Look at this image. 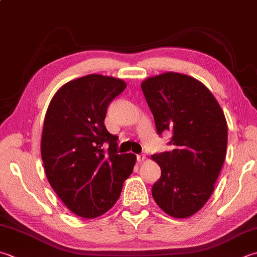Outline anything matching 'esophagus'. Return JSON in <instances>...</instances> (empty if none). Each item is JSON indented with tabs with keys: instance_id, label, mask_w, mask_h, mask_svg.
Wrapping results in <instances>:
<instances>
[{
	"instance_id": "esophagus-1",
	"label": "esophagus",
	"mask_w": 257,
	"mask_h": 257,
	"mask_svg": "<svg viewBox=\"0 0 257 257\" xmlns=\"http://www.w3.org/2000/svg\"><path fill=\"white\" fill-rule=\"evenodd\" d=\"M146 159V156L145 155H137V162L138 163H142Z\"/></svg>"
}]
</instances>
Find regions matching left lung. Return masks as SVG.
I'll use <instances>...</instances> for the list:
<instances>
[{
  "label": "left lung",
  "instance_id": "1",
  "mask_svg": "<svg viewBox=\"0 0 257 257\" xmlns=\"http://www.w3.org/2000/svg\"><path fill=\"white\" fill-rule=\"evenodd\" d=\"M142 89L158 135L170 132L172 152L152 156L162 176L152 188L166 214L187 218L212 196L227 147V122L209 89L177 72L147 78Z\"/></svg>",
  "mask_w": 257,
  "mask_h": 257
}]
</instances>
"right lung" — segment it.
I'll return each mask as SVG.
<instances>
[{
	"instance_id": "1",
	"label": "right lung",
	"mask_w": 257,
	"mask_h": 257,
	"mask_svg": "<svg viewBox=\"0 0 257 257\" xmlns=\"http://www.w3.org/2000/svg\"><path fill=\"white\" fill-rule=\"evenodd\" d=\"M124 81L89 74L60 88L45 113L41 157L48 182L75 215L95 218L112 207L132 175L136 155L117 154L118 137L103 123ZM109 147L104 151L103 145Z\"/></svg>"
}]
</instances>
